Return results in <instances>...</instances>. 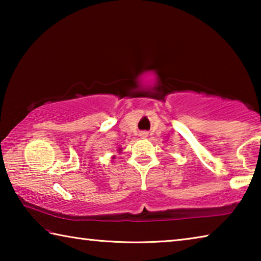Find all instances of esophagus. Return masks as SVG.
I'll use <instances>...</instances> for the list:
<instances>
[{"label": "esophagus", "instance_id": "34e87169", "mask_svg": "<svg viewBox=\"0 0 261 261\" xmlns=\"http://www.w3.org/2000/svg\"><path fill=\"white\" fill-rule=\"evenodd\" d=\"M139 136H140V138H143V139H145V138H147V137H148V134H147V132H140V134H139Z\"/></svg>", "mask_w": 261, "mask_h": 261}]
</instances>
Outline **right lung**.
I'll return each instance as SVG.
<instances>
[{
	"instance_id": "obj_1",
	"label": "right lung",
	"mask_w": 261,
	"mask_h": 261,
	"mask_svg": "<svg viewBox=\"0 0 261 261\" xmlns=\"http://www.w3.org/2000/svg\"><path fill=\"white\" fill-rule=\"evenodd\" d=\"M122 151V148H118V152H121ZM113 159H114V156H113Z\"/></svg>"
}]
</instances>
